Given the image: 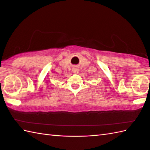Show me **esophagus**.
<instances>
[{
  "label": "esophagus",
  "instance_id": "obj_1",
  "mask_svg": "<svg viewBox=\"0 0 150 150\" xmlns=\"http://www.w3.org/2000/svg\"><path fill=\"white\" fill-rule=\"evenodd\" d=\"M72 71L74 73H78L79 71V69L77 68H73Z\"/></svg>",
  "mask_w": 150,
  "mask_h": 150
}]
</instances>
